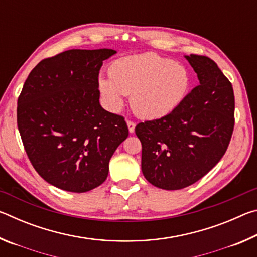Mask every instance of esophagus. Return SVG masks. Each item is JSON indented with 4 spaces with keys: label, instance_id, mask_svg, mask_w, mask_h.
I'll return each mask as SVG.
<instances>
[{
    "label": "esophagus",
    "instance_id": "esophagus-1",
    "mask_svg": "<svg viewBox=\"0 0 257 257\" xmlns=\"http://www.w3.org/2000/svg\"><path fill=\"white\" fill-rule=\"evenodd\" d=\"M127 125H128V129H129V133L133 134L135 132V127H136V124H135L133 121H127Z\"/></svg>",
    "mask_w": 257,
    "mask_h": 257
}]
</instances>
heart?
<instances>
[{
	"mask_svg": "<svg viewBox=\"0 0 257 257\" xmlns=\"http://www.w3.org/2000/svg\"><path fill=\"white\" fill-rule=\"evenodd\" d=\"M108 77H99L97 88L106 106L119 111L124 95L141 118L156 120L171 114L188 96L191 77L187 68L153 53L124 56L113 61Z\"/></svg>",
	"mask_w": 257,
	"mask_h": 257,
	"instance_id": "heart-1",
	"label": "heart"
}]
</instances>
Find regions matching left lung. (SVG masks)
<instances>
[{
  "label": "left lung",
  "instance_id": "1",
  "mask_svg": "<svg viewBox=\"0 0 257 257\" xmlns=\"http://www.w3.org/2000/svg\"><path fill=\"white\" fill-rule=\"evenodd\" d=\"M185 59L199 85L171 114L135 128L143 175L165 190L182 189L205 176L224 155L233 132L234 96L227 77L207 56Z\"/></svg>",
  "mask_w": 257,
  "mask_h": 257
}]
</instances>
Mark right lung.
<instances>
[{"label": "right lung", "mask_w": 257, "mask_h": 257, "mask_svg": "<svg viewBox=\"0 0 257 257\" xmlns=\"http://www.w3.org/2000/svg\"><path fill=\"white\" fill-rule=\"evenodd\" d=\"M116 51L69 50L41 61L18 98L17 122L35 170L52 186L86 193L102 185L128 137L122 116L99 104L98 72Z\"/></svg>", "instance_id": "1"}]
</instances>
